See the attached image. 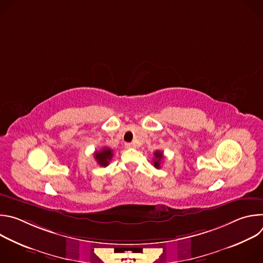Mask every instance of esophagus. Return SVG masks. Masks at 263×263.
<instances>
[{"label": "esophagus", "instance_id": "34e87169", "mask_svg": "<svg viewBox=\"0 0 263 263\" xmlns=\"http://www.w3.org/2000/svg\"><path fill=\"white\" fill-rule=\"evenodd\" d=\"M125 146H126L127 148H131V147H134V144L131 143V142H127V143L125 144Z\"/></svg>", "mask_w": 263, "mask_h": 263}]
</instances>
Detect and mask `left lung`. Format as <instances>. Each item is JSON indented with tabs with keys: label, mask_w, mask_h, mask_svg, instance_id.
<instances>
[{
	"label": "left lung",
	"mask_w": 263,
	"mask_h": 263,
	"mask_svg": "<svg viewBox=\"0 0 263 263\" xmlns=\"http://www.w3.org/2000/svg\"><path fill=\"white\" fill-rule=\"evenodd\" d=\"M154 159H153V162H154V166L156 168H160L161 167V162H162V159H163V153L161 151H156L154 153Z\"/></svg>",
	"instance_id": "1"
}]
</instances>
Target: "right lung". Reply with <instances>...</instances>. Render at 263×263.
I'll return each instance as SVG.
<instances>
[{"label": "right lung", "instance_id": "right-lung-1", "mask_svg": "<svg viewBox=\"0 0 263 263\" xmlns=\"http://www.w3.org/2000/svg\"><path fill=\"white\" fill-rule=\"evenodd\" d=\"M95 159L100 164V166H107L109 164V161L112 159L114 153H112V149L109 147H103L100 151L95 152Z\"/></svg>", "mask_w": 263, "mask_h": 263}]
</instances>
